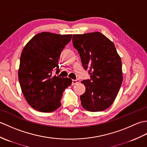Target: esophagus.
Masks as SVG:
<instances>
[{
    "label": "esophagus",
    "instance_id": "esophagus-1",
    "mask_svg": "<svg viewBox=\"0 0 147 147\" xmlns=\"http://www.w3.org/2000/svg\"><path fill=\"white\" fill-rule=\"evenodd\" d=\"M79 82H80V80H78V79L73 80V81H72V85H76V84L79 83Z\"/></svg>",
    "mask_w": 147,
    "mask_h": 147
}]
</instances>
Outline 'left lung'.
Returning <instances> with one entry per match:
<instances>
[{"instance_id": "1", "label": "left lung", "mask_w": 147, "mask_h": 147, "mask_svg": "<svg viewBox=\"0 0 147 147\" xmlns=\"http://www.w3.org/2000/svg\"><path fill=\"white\" fill-rule=\"evenodd\" d=\"M73 44L90 75L82 82L86 88L80 96L82 107L90 112L104 111L115 100L123 82L120 56L114 43L100 32L74 35Z\"/></svg>"}]
</instances>
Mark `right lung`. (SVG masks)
<instances>
[{"instance_id": "add662e5", "label": "right lung", "mask_w": 147, "mask_h": 147, "mask_svg": "<svg viewBox=\"0 0 147 147\" xmlns=\"http://www.w3.org/2000/svg\"><path fill=\"white\" fill-rule=\"evenodd\" d=\"M72 35L42 32L34 36L22 51L18 78L22 93L31 107L42 112L55 111L61 105L64 90L70 86L68 78L59 74V58L71 41Z\"/></svg>"}]
</instances>
